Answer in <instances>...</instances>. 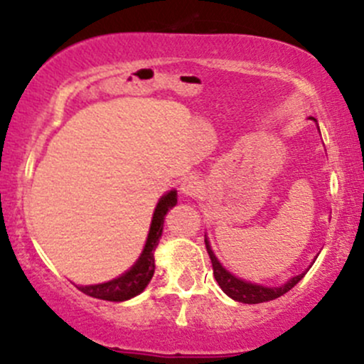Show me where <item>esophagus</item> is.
<instances>
[{
  "label": "esophagus",
  "instance_id": "obj_1",
  "mask_svg": "<svg viewBox=\"0 0 364 364\" xmlns=\"http://www.w3.org/2000/svg\"><path fill=\"white\" fill-rule=\"evenodd\" d=\"M200 179L195 174H188L181 179V185H179V192H181L185 197H195L198 192H200Z\"/></svg>",
  "mask_w": 364,
  "mask_h": 364
}]
</instances>
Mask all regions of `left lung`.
<instances>
[{
    "instance_id": "obj_1",
    "label": "left lung",
    "mask_w": 364,
    "mask_h": 364,
    "mask_svg": "<svg viewBox=\"0 0 364 364\" xmlns=\"http://www.w3.org/2000/svg\"><path fill=\"white\" fill-rule=\"evenodd\" d=\"M205 247H208L209 258H211L213 263V274L216 282L220 284V288L223 289L228 296L233 298L237 301H242V304H263V301H270L275 300V298L282 296L284 293H288L289 289L294 288L298 284V281H301L304 274L294 275L293 279H289L284 286H279V288H267V286H259V284H252V282L242 281V279L235 277V275L228 272L218 258L214 256V252L209 246V240L205 239Z\"/></svg>"
}]
</instances>
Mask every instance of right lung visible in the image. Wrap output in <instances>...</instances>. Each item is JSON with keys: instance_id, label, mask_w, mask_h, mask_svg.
Listing matches in <instances>:
<instances>
[{"instance_id": "obj_1", "label": "right lung", "mask_w": 364, "mask_h": 364, "mask_svg": "<svg viewBox=\"0 0 364 364\" xmlns=\"http://www.w3.org/2000/svg\"><path fill=\"white\" fill-rule=\"evenodd\" d=\"M176 202H178L176 190H171L169 193H166L159 200L155 213H153L150 233H148L144 250L141 252L139 259L131 267V270H127V272L113 279V281L102 282V284L78 286L80 291L89 294L92 298L108 301H124L143 291L148 282L151 281L153 272H155V250L159 246V239L162 237L164 220H166L167 211L174 208Z\"/></svg>"}]
</instances>
